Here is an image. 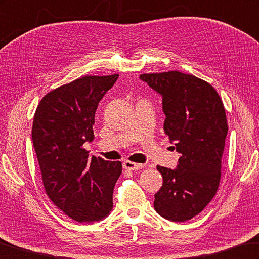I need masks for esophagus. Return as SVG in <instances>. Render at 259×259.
<instances>
[{
  "label": "esophagus",
  "mask_w": 259,
  "mask_h": 259,
  "mask_svg": "<svg viewBox=\"0 0 259 259\" xmlns=\"http://www.w3.org/2000/svg\"><path fill=\"white\" fill-rule=\"evenodd\" d=\"M145 165L143 164H138V163H133V162H130V160H125L124 163H122V167L127 171H135V169H141L143 168Z\"/></svg>",
  "instance_id": "34e87169"
}]
</instances>
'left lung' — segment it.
<instances>
[{"mask_svg": "<svg viewBox=\"0 0 259 259\" xmlns=\"http://www.w3.org/2000/svg\"><path fill=\"white\" fill-rule=\"evenodd\" d=\"M163 99L164 131L180 154L176 168L157 166L163 186L154 207L171 222L197 215L217 193L227 120L223 101L204 80L178 71L141 74Z\"/></svg>", "mask_w": 259, "mask_h": 259, "instance_id": "obj_1", "label": "left lung"}]
</instances>
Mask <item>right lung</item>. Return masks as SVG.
<instances>
[{
  "mask_svg": "<svg viewBox=\"0 0 259 259\" xmlns=\"http://www.w3.org/2000/svg\"><path fill=\"white\" fill-rule=\"evenodd\" d=\"M118 74L87 75L48 93L37 105L32 127L46 193L58 209L79 223H94L112 211L120 162L90 155L95 111Z\"/></svg>",
  "mask_w": 259,
  "mask_h": 259,
  "instance_id": "right-lung-1",
  "label": "right lung"
}]
</instances>
